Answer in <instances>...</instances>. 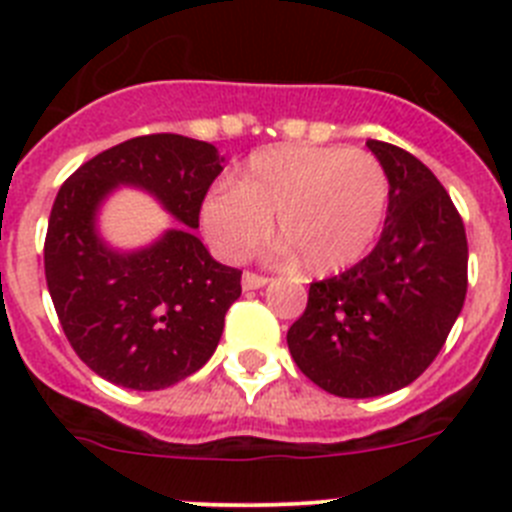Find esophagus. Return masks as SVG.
Here are the masks:
<instances>
[{"instance_id":"obj_1","label":"esophagus","mask_w":512,"mask_h":512,"mask_svg":"<svg viewBox=\"0 0 512 512\" xmlns=\"http://www.w3.org/2000/svg\"><path fill=\"white\" fill-rule=\"evenodd\" d=\"M266 284H269V277H264V274H253V271L243 274V289H261Z\"/></svg>"}]
</instances>
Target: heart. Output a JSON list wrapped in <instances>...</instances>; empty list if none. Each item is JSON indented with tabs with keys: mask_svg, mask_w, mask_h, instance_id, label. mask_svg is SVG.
<instances>
[{
	"mask_svg": "<svg viewBox=\"0 0 512 512\" xmlns=\"http://www.w3.org/2000/svg\"><path fill=\"white\" fill-rule=\"evenodd\" d=\"M390 174L374 153L346 146L261 148L230 187L205 197L200 225L225 261H243L271 230L310 277L351 269L377 241Z\"/></svg>",
	"mask_w": 512,
	"mask_h": 512,
	"instance_id": "obj_1",
	"label": "heart"
}]
</instances>
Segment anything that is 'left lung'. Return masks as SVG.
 Returning <instances> with one entry per match:
<instances>
[{"label": "left lung", "instance_id": "obj_1", "mask_svg": "<svg viewBox=\"0 0 512 512\" xmlns=\"http://www.w3.org/2000/svg\"><path fill=\"white\" fill-rule=\"evenodd\" d=\"M390 174V207L374 251L310 284L287 330L307 379L338 397H379L431 366L467 297V233L449 192L413 153L366 140Z\"/></svg>", "mask_w": 512, "mask_h": 512}]
</instances>
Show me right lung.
I'll use <instances>...</instances> for the list:
<instances>
[{"label": "right lung", "instance_id": "1", "mask_svg": "<svg viewBox=\"0 0 512 512\" xmlns=\"http://www.w3.org/2000/svg\"><path fill=\"white\" fill-rule=\"evenodd\" d=\"M223 161L205 140L140 135L89 158L58 189L45 282L76 356L107 382L164 390L215 354L241 271L217 264L194 228ZM120 183L153 193L183 225L138 252L107 247L96 212Z\"/></svg>", "mask_w": 512, "mask_h": 512}]
</instances>
